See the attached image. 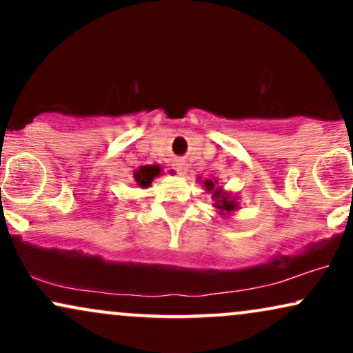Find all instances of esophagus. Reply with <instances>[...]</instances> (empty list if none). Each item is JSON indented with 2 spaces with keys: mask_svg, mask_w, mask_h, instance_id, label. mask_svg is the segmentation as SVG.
I'll return each mask as SVG.
<instances>
[{
  "mask_svg": "<svg viewBox=\"0 0 353 353\" xmlns=\"http://www.w3.org/2000/svg\"><path fill=\"white\" fill-rule=\"evenodd\" d=\"M176 169H177V172L181 174V176H185V174H188V171H189V164L184 163V161H179V163L176 164Z\"/></svg>",
  "mask_w": 353,
  "mask_h": 353,
  "instance_id": "34e87169",
  "label": "esophagus"
}]
</instances>
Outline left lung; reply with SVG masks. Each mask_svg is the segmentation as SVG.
Instances as JSON below:
<instances>
[{"mask_svg":"<svg viewBox=\"0 0 353 353\" xmlns=\"http://www.w3.org/2000/svg\"><path fill=\"white\" fill-rule=\"evenodd\" d=\"M197 181H201V177H197ZM202 184L209 194H212V205L217 209L219 216H232V212L239 210V197L232 196V192H225L222 188H217V179H205L202 181Z\"/></svg>","mask_w":353,"mask_h":353,"instance_id":"1","label":"left lung"}]
</instances>
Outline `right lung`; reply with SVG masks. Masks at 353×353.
I'll list each match as a JSON object with an SVG mask.
<instances>
[{
  "label": "right lung",
  "instance_id": "1",
  "mask_svg": "<svg viewBox=\"0 0 353 353\" xmlns=\"http://www.w3.org/2000/svg\"><path fill=\"white\" fill-rule=\"evenodd\" d=\"M161 172H163V168L157 164H152V165H141L137 171H134V181H136V185H139V188H149V185L152 184V181L156 179L157 176H161Z\"/></svg>",
  "mask_w": 353,
  "mask_h": 353
}]
</instances>
